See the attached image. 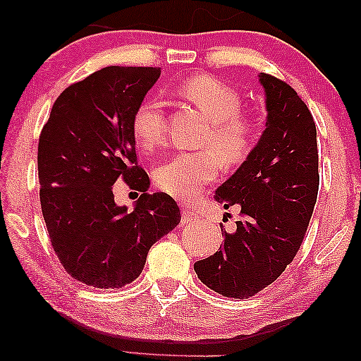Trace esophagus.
<instances>
[{
    "instance_id": "34e87169",
    "label": "esophagus",
    "mask_w": 361,
    "mask_h": 361,
    "mask_svg": "<svg viewBox=\"0 0 361 361\" xmlns=\"http://www.w3.org/2000/svg\"><path fill=\"white\" fill-rule=\"evenodd\" d=\"M180 212H182V217H180L182 224H192V222H195V221L198 219L197 212H193V211H190L188 208H182Z\"/></svg>"
}]
</instances>
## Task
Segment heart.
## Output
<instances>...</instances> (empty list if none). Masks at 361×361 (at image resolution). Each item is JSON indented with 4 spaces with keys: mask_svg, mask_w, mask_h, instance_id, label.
Masks as SVG:
<instances>
[{
    "mask_svg": "<svg viewBox=\"0 0 361 361\" xmlns=\"http://www.w3.org/2000/svg\"><path fill=\"white\" fill-rule=\"evenodd\" d=\"M180 97L211 121L200 145L204 150L179 153L159 164L155 184L179 202H193L227 166L245 163L259 140V123L241 111V97L232 86L208 75H197L180 86ZM133 134L139 147L153 152L166 140V114L161 102L145 100L133 115Z\"/></svg>",
    "mask_w": 361,
    "mask_h": 361,
    "instance_id": "heart-1",
    "label": "heart"
}]
</instances>
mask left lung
<instances>
[{"instance_id":"left-lung-1","label":"left lung","mask_w":361,"mask_h":361,"mask_svg":"<svg viewBox=\"0 0 361 361\" xmlns=\"http://www.w3.org/2000/svg\"><path fill=\"white\" fill-rule=\"evenodd\" d=\"M267 123L250 158L217 188L214 200L240 219L224 230L214 256L195 262L198 279L212 291L247 299L271 285L293 262L314 212L318 184L317 128L309 107L288 82L259 75Z\"/></svg>"}]
</instances>
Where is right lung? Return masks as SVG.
I'll return each instance as SVG.
<instances>
[{
    "mask_svg": "<svg viewBox=\"0 0 361 361\" xmlns=\"http://www.w3.org/2000/svg\"><path fill=\"white\" fill-rule=\"evenodd\" d=\"M159 67H105L70 85L52 105L38 142L41 211L59 261L94 288L134 281L152 245L180 222L166 193H147L133 115ZM142 191L133 212L116 207L113 184Z\"/></svg>",
    "mask_w": 361,
    "mask_h": 361,
    "instance_id": "obj_1",
    "label": "right lung"
}]
</instances>
